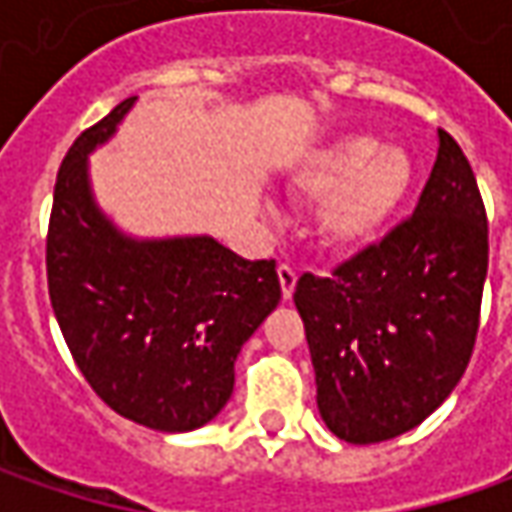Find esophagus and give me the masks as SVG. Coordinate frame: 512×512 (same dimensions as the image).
Here are the masks:
<instances>
[{"mask_svg":"<svg viewBox=\"0 0 512 512\" xmlns=\"http://www.w3.org/2000/svg\"><path fill=\"white\" fill-rule=\"evenodd\" d=\"M296 270L290 265H279V285H282V296L287 299H293V290H296Z\"/></svg>","mask_w":512,"mask_h":512,"instance_id":"34e87169","label":"esophagus"}]
</instances>
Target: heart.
<instances>
[{
	"label": "heart",
	"mask_w": 512,
	"mask_h": 512,
	"mask_svg": "<svg viewBox=\"0 0 512 512\" xmlns=\"http://www.w3.org/2000/svg\"><path fill=\"white\" fill-rule=\"evenodd\" d=\"M416 182L407 150L384 145L373 136L344 133L302 153L287 176L296 199H319L313 210L316 245L353 256L379 245Z\"/></svg>",
	"instance_id": "obj_1"
}]
</instances>
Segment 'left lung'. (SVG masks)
Here are the masks:
<instances>
[{
	"instance_id": "obj_1",
	"label": "left lung",
	"mask_w": 512,
	"mask_h": 512,
	"mask_svg": "<svg viewBox=\"0 0 512 512\" xmlns=\"http://www.w3.org/2000/svg\"><path fill=\"white\" fill-rule=\"evenodd\" d=\"M484 279L482 193L456 139L439 130L416 213L330 279L296 282L316 404L333 436L396 439L453 393L476 344Z\"/></svg>"
}]
</instances>
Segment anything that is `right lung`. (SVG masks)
I'll list each match as a JSON object with an SVG mask.
<instances>
[{"label":"right lung","mask_w":512,"mask_h":512,"mask_svg":"<svg viewBox=\"0 0 512 512\" xmlns=\"http://www.w3.org/2000/svg\"><path fill=\"white\" fill-rule=\"evenodd\" d=\"M136 96L73 145L56 176L48 230L50 305L96 396L130 422L187 433L219 416L233 364L282 299L276 262H247L213 236L136 239L90 187V153Z\"/></svg>","instance_id":"1"}]
</instances>
